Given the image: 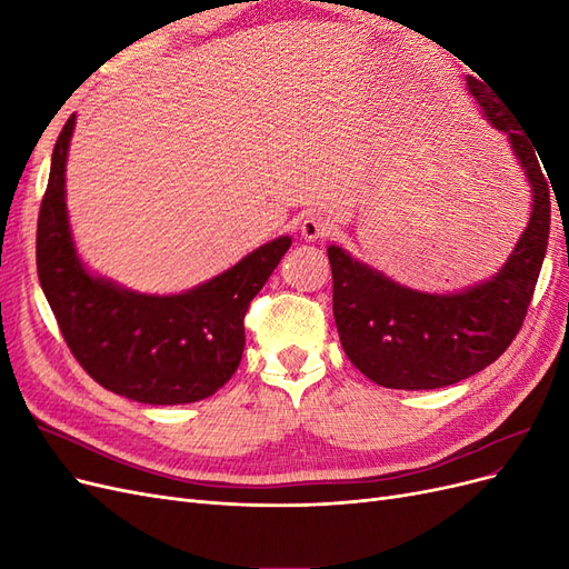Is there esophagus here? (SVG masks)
<instances>
[{"mask_svg":"<svg viewBox=\"0 0 569 569\" xmlns=\"http://www.w3.org/2000/svg\"><path fill=\"white\" fill-rule=\"evenodd\" d=\"M299 230H301V234H303L306 239H320V237L330 234L332 226H330V220H327L325 216L311 211V213H306V216L301 218Z\"/></svg>","mask_w":569,"mask_h":569,"instance_id":"esophagus-1","label":"esophagus"}]
</instances>
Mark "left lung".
<instances>
[{
    "mask_svg": "<svg viewBox=\"0 0 569 569\" xmlns=\"http://www.w3.org/2000/svg\"><path fill=\"white\" fill-rule=\"evenodd\" d=\"M465 82L485 118L508 137L531 187V216L506 266L456 295L401 287L341 247L327 249L341 347L360 372L387 389L449 387L491 366L518 337L543 266L550 178L540 170L541 153L489 84L472 76Z\"/></svg>",
    "mask_w": 569,
    "mask_h": 569,
    "instance_id": "1",
    "label": "left lung"
}]
</instances>
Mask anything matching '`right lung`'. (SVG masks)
Masks as SVG:
<instances>
[{
    "label": "right lung",
    "instance_id": "1",
    "mask_svg": "<svg viewBox=\"0 0 569 569\" xmlns=\"http://www.w3.org/2000/svg\"><path fill=\"white\" fill-rule=\"evenodd\" d=\"M76 116L51 153L38 218V278L82 370L104 389L149 406L194 403L239 368L244 316L291 237L258 247L230 270L182 295H137L97 278L78 258L66 211V159Z\"/></svg>",
    "mask_w": 569,
    "mask_h": 569
}]
</instances>
